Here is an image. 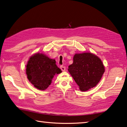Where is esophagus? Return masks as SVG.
<instances>
[{
  "label": "esophagus",
  "mask_w": 127,
  "mask_h": 127,
  "mask_svg": "<svg viewBox=\"0 0 127 127\" xmlns=\"http://www.w3.org/2000/svg\"><path fill=\"white\" fill-rule=\"evenodd\" d=\"M61 69L62 70V71H64L65 70V66H61Z\"/></svg>",
  "instance_id": "34e87169"
}]
</instances>
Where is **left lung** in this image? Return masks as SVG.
<instances>
[{
  "label": "left lung",
  "mask_w": 127,
  "mask_h": 127,
  "mask_svg": "<svg viewBox=\"0 0 127 127\" xmlns=\"http://www.w3.org/2000/svg\"><path fill=\"white\" fill-rule=\"evenodd\" d=\"M68 71L81 91L96 86L105 71L101 59L91 53L75 54Z\"/></svg>",
  "instance_id": "8db88e82"
}]
</instances>
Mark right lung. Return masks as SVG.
<instances>
[{
    "label": "right lung",
    "instance_id": "add662e5",
    "mask_svg": "<svg viewBox=\"0 0 127 127\" xmlns=\"http://www.w3.org/2000/svg\"><path fill=\"white\" fill-rule=\"evenodd\" d=\"M55 59H50L42 53H37L29 59L26 74L32 84L40 90H45L52 82L56 74L62 72L57 66Z\"/></svg>",
    "mask_w": 127,
    "mask_h": 127
}]
</instances>
